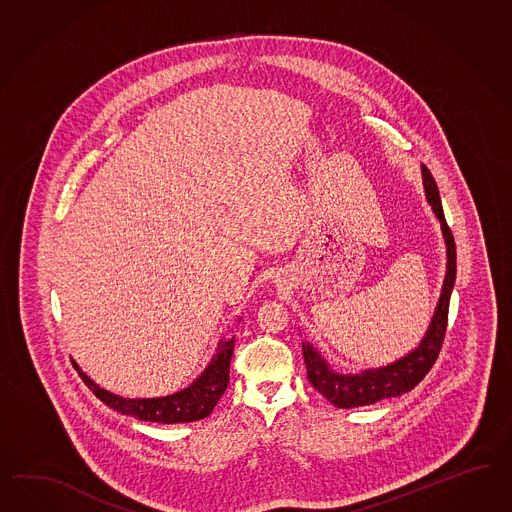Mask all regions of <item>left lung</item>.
Listing matches in <instances>:
<instances>
[{
    "instance_id": "8db88e82",
    "label": "left lung",
    "mask_w": 512,
    "mask_h": 512,
    "mask_svg": "<svg viewBox=\"0 0 512 512\" xmlns=\"http://www.w3.org/2000/svg\"><path fill=\"white\" fill-rule=\"evenodd\" d=\"M422 177H424L425 198L440 222L442 237L446 242V255H448L446 277L440 290L437 309L418 348L412 349L405 357L390 362L387 366L368 368V370H361L359 374H340L329 366V362L325 361L322 353L314 348L311 342H301L307 377L312 387L316 388L320 394H324V398L331 401L338 409L374 405L375 401L398 398L401 394L409 392L433 368L442 348V340L448 327L449 298L455 285L457 251H455V240L451 235V229L444 218L437 183L424 164H422Z\"/></svg>"
}]
</instances>
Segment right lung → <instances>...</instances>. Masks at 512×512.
<instances>
[{"label": "right lung", "instance_id": "right-lung-1", "mask_svg": "<svg viewBox=\"0 0 512 512\" xmlns=\"http://www.w3.org/2000/svg\"><path fill=\"white\" fill-rule=\"evenodd\" d=\"M235 348V337L222 338L216 355L212 357L207 368L201 372L187 388L177 390L163 398H124L113 394L98 383H94L74 362L77 374L98 398L116 412L127 416H135L144 422H157V424H187L203 420L211 414L216 407L218 399L224 396L225 388L229 383V364Z\"/></svg>", "mask_w": 512, "mask_h": 512}]
</instances>
